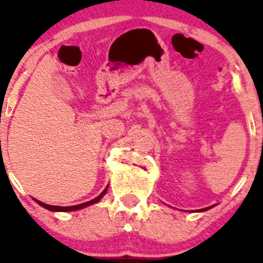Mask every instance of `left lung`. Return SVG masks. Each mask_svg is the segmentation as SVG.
<instances>
[{
	"label": "left lung",
	"instance_id": "obj_1",
	"mask_svg": "<svg viewBox=\"0 0 263 263\" xmlns=\"http://www.w3.org/2000/svg\"><path fill=\"white\" fill-rule=\"evenodd\" d=\"M210 208H212V207H208V208H203V210H199V211H198V212H203V211H207V210H210Z\"/></svg>",
	"mask_w": 263,
	"mask_h": 263
}]
</instances>
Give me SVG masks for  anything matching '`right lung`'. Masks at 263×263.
<instances>
[{"mask_svg": "<svg viewBox=\"0 0 263 263\" xmlns=\"http://www.w3.org/2000/svg\"><path fill=\"white\" fill-rule=\"evenodd\" d=\"M106 190H108V187H106L105 190H104L103 193L100 194V195L96 196L95 199L90 200V202H86V203H82V204H77V205H70V207H59V205H50V204H45V203L40 202V200H37V199H34V200H35V202L38 203V204L41 205V207L46 208V210H48V211H52V212H72V211L82 210V208L88 207V205L95 204V203H98L99 200H100L101 198H103V196L105 195V194H106Z\"/></svg>", "mask_w": 263, "mask_h": 263, "instance_id": "obj_1", "label": "right lung"}]
</instances>
